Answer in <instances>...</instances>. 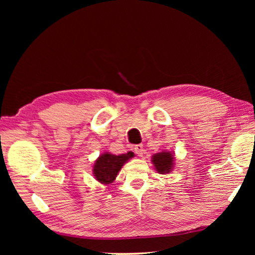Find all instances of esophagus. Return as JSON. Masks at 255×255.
<instances>
[{
	"mask_svg": "<svg viewBox=\"0 0 255 255\" xmlns=\"http://www.w3.org/2000/svg\"><path fill=\"white\" fill-rule=\"evenodd\" d=\"M143 145L142 144H136L135 146H134V152L137 154L138 156H142V154H143Z\"/></svg>",
	"mask_w": 255,
	"mask_h": 255,
	"instance_id": "obj_1",
	"label": "esophagus"
}]
</instances>
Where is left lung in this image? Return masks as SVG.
Segmentation results:
<instances>
[{
	"instance_id": "8db88e82",
	"label": "left lung",
	"mask_w": 255,
	"mask_h": 255,
	"mask_svg": "<svg viewBox=\"0 0 255 255\" xmlns=\"http://www.w3.org/2000/svg\"><path fill=\"white\" fill-rule=\"evenodd\" d=\"M152 161L155 166L156 171L159 173H169L172 170L173 166V155L171 152H161L154 154Z\"/></svg>"
}]
</instances>
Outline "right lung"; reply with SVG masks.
Segmentation results:
<instances>
[{
  "label": "right lung",
  "instance_id": "add662e5",
  "mask_svg": "<svg viewBox=\"0 0 255 255\" xmlns=\"http://www.w3.org/2000/svg\"><path fill=\"white\" fill-rule=\"evenodd\" d=\"M134 156L133 152L121 155H113L111 153H104L100 156L94 166V174L96 179L103 184H111L117 176L123 164Z\"/></svg>",
  "mask_w": 255,
  "mask_h": 255
}]
</instances>
